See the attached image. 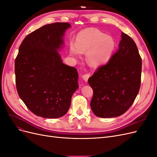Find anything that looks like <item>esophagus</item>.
Here are the masks:
<instances>
[{
	"label": "esophagus",
	"mask_w": 157,
	"mask_h": 157,
	"mask_svg": "<svg viewBox=\"0 0 157 157\" xmlns=\"http://www.w3.org/2000/svg\"><path fill=\"white\" fill-rule=\"evenodd\" d=\"M90 77V74H85V75H82V78L84 80V81L87 82L88 81V79Z\"/></svg>",
	"instance_id": "34e87169"
}]
</instances>
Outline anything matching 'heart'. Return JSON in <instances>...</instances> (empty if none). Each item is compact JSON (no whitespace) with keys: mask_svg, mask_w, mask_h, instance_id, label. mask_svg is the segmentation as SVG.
<instances>
[{"mask_svg":"<svg viewBox=\"0 0 157 157\" xmlns=\"http://www.w3.org/2000/svg\"><path fill=\"white\" fill-rule=\"evenodd\" d=\"M116 42L111 36L95 28H88L78 33L76 43L71 42L69 50L71 56L80 58L86 52L89 65L98 67L110 60L116 49Z\"/></svg>","mask_w":157,"mask_h":157,"instance_id":"b5f03b06","label":"heart"}]
</instances>
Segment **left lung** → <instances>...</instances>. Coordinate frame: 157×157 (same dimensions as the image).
<instances>
[{"label":"left lung","mask_w":157,"mask_h":157,"mask_svg":"<svg viewBox=\"0 0 157 157\" xmlns=\"http://www.w3.org/2000/svg\"><path fill=\"white\" fill-rule=\"evenodd\" d=\"M141 65L134 40L122 33L117 52L88 79L94 92L90 107L95 115L117 117L131 107L140 88Z\"/></svg>","instance_id":"1"}]
</instances>
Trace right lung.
Returning <instances> with one entry per match:
<instances>
[{"mask_svg":"<svg viewBox=\"0 0 157 157\" xmlns=\"http://www.w3.org/2000/svg\"><path fill=\"white\" fill-rule=\"evenodd\" d=\"M71 25L54 23L28 35L15 60L19 96L35 115L46 118L65 115L71 98L78 88L77 69L63 63L59 51Z\"/></svg>","mask_w":157,"mask_h":157,"instance_id":"add662e5","label":"right lung"}]
</instances>
